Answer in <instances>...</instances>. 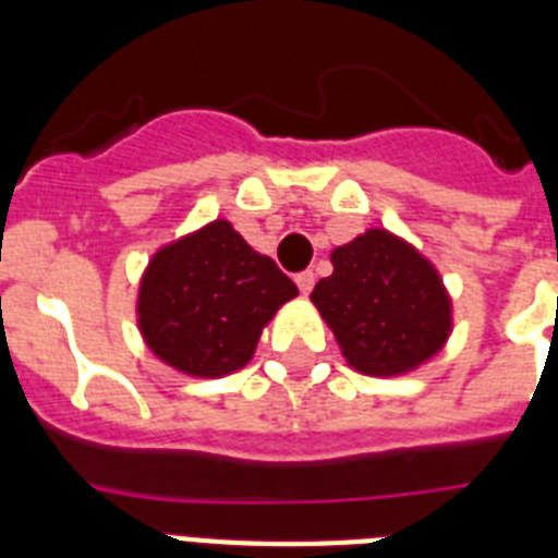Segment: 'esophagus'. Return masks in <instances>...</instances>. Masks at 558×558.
<instances>
[{"instance_id":"1","label":"esophagus","mask_w":558,"mask_h":558,"mask_svg":"<svg viewBox=\"0 0 558 558\" xmlns=\"http://www.w3.org/2000/svg\"><path fill=\"white\" fill-rule=\"evenodd\" d=\"M295 283H298V289H301V292H304V295H310V292H313V287H315V275L310 269L306 271H298L295 275Z\"/></svg>"}]
</instances>
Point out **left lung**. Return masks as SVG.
I'll use <instances>...</instances> for the list:
<instances>
[{
  "label": "left lung",
  "instance_id": "8db88e82",
  "mask_svg": "<svg viewBox=\"0 0 558 558\" xmlns=\"http://www.w3.org/2000/svg\"><path fill=\"white\" fill-rule=\"evenodd\" d=\"M330 260L332 275L310 298L356 371L397 376L449 339L451 304L440 275L399 236L371 228Z\"/></svg>",
  "mask_w": 558,
  "mask_h": 558
}]
</instances>
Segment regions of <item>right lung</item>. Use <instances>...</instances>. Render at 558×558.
<instances>
[{
	"label": "right lung",
	"instance_id": "obj_1",
	"mask_svg": "<svg viewBox=\"0 0 558 558\" xmlns=\"http://www.w3.org/2000/svg\"><path fill=\"white\" fill-rule=\"evenodd\" d=\"M295 295L278 263L217 219L153 257L138 292V327L177 371L226 376L252 359L263 327Z\"/></svg>",
	"mask_w": 558,
	"mask_h": 558
}]
</instances>
